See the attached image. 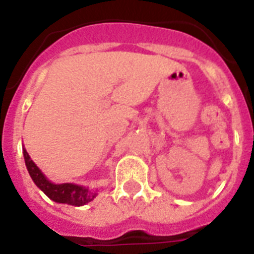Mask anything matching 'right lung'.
Returning a JSON list of instances; mask_svg holds the SVG:
<instances>
[{
  "label": "right lung",
  "mask_w": 254,
  "mask_h": 254,
  "mask_svg": "<svg viewBox=\"0 0 254 254\" xmlns=\"http://www.w3.org/2000/svg\"><path fill=\"white\" fill-rule=\"evenodd\" d=\"M24 162L28 173L31 176L32 181L46 194L50 199L58 203H65L70 206H84L92 202L97 195V192L89 189L74 184H54L42 173V170L36 166V164L30 159L27 151L23 148Z\"/></svg>",
  "instance_id": "add662e5"
}]
</instances>
